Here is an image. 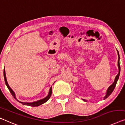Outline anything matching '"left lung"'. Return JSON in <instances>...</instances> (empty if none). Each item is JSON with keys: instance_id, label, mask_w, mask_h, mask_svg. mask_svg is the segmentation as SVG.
Segmentation results:
<instances>
[{"instance_id": "left-lung-1", "label": "left lung", "mask_w": 125, "mask_h": 125, "mask_svg": "<svg viewBox=\"0 0 125 125\" xmlns=\"http://www.w3.org/2000/svg\"><path fill=\"white\" fill-rule=\"evenodd\" d=\"M117 53H118V73L117 74V75L115 77V81L113 82V83L111 85L109 86L108 88L107 92H106V94L105 96L104 97V100L106 98H107L108 96L112 94V93L113 92V90H114L115 86H116V83H117V81H118L119 76H120V55H119V53L118 51H117ZM82 100L84 102H87V100L84 99H82Z\"/></svg>"}]
</instances>
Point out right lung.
Segmentation results:
<instances>
[{
    "mask_svg": "<svg viewBox=\"0 0 125 125\" xmlns=\"http://www.w3.org/2000/svg\"><path fill=\"white\" fill-rule=\"evenodd\" d=\"M4 81H5V84H6L7 87H8L9 92L10 93L12 94V96H13V97L16 99L17 100L18 102H19L20 103H22L23 105H29V106H31V107H38V106H39L40 105H42V104H44L45 103L48 101V100L49 99L50 97L51 96V95H52V87L50 88L49 89V93H48V95L46 96L45 98H44L43 99H40V100H39L38 101H36V102H30V103H29V102H21L20 101V100H18L16 98V94H15L14 92L13 91V90L12 89L10 88V86H9V85H8V82H7V78H6V74H5V70H4ZM55 83V82H54ZM54 84V83H53Z\"/></svg>",
    "mask_w": 125,
    "mask_h": 125,
    "instance_id": "add662e5",
    "label": "right lung"
}]
</instances>
